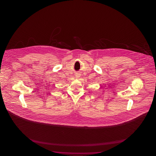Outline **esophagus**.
Instances as JSON below:
<instances>
[{"label": "esophagus", "mask_w": 156, "mask_h": 156, "mask_svg": "<svg viewBox=\"0 0 156 156\" xmlns=\"http://www.w3.org/2000/svg\"><path fill=\"white\" fill-rule=\"evenodd\" d=\"M77 76V77H79V76Z\"/></svg>", "instance_id": "esophagus-1"}]
</instances>
